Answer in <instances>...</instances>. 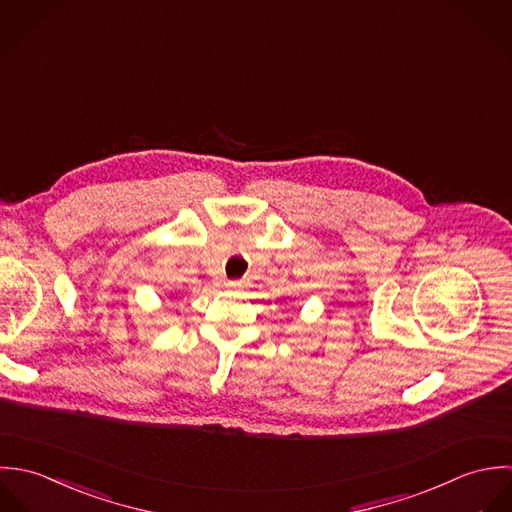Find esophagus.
Returning a JSON list of instances; mask_svg holds the SVG:
<instances>
[{"label":"esophagus","instance_id":"esophagus-1","mask_svg":"<svg viewBox=\"0 0 512 512\" xmlns=\"http://www.w3.org/2000/svg\"><path fill=\"white\" fill-rule=\"evenodd\" d=\"M243 285H245V281H227L225 283V287L231 291H239V289H243Z\"/></svg>","mask_w":512,"mask_h":512}]
</instances>
